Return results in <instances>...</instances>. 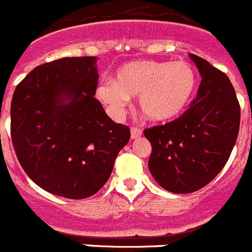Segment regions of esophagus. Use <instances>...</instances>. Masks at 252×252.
Here are the masks:
<instances>
[{
	"mask_svg": "<svg viewBox=\"0 0 252 252\" xmlns=\"http://www.w3.org/2000/svg\"><path fill=\"white\" fill-rule=\"evenodd\" d=\"M143 135V130L139 127H131V139L135 140V139H139V137Z\"/></svg>",
	"mask_w": 252,
	"mask_h": 252,
	"instance_id": "obj_1",
	"label": "esophagus"
}]
</instances>
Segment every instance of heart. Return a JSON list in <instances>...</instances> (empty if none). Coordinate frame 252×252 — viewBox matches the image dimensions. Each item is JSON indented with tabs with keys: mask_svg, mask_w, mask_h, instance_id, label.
<instances>
[{
	"mask_svg": "<svg viewBox=\"0 0 252 252\" xmlns=\"http://www.w3.org/2000/svg\"><path fill=\"white\" fill-rule=\"evenodd\" d=\"M196 72L185 61H134L118 68L116 80L104 79L96 95L115 115H122L131 96L152 122H168L181 116L196 89Z\"/></svg>",
	"mask_w": 252,
	"mask_h": 252,
	"instance_id": "b5f03b06",
	"label": "heart"
}]
</instances>
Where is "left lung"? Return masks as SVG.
Wrapping results in <instances>:
<instances>
[{"label":"left lung","mask_w":252,"mask_h":252,"mask_svg":"<svg viewBox=\"0 0 252 252\" xmlns=\"http://www.w3.org/2000/svg\"><path fill=\"white\" fill-rule=\"evenodd\" d=\"M201 75L196 98L175 121L144 130L152 144L149 171L159 186L190 193L225 165L240 130V103L228 76L190 53Z\"/></svg>","instance_id":"8db88e82"}]
</instances>
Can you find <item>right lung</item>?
Segmentation results:
<instances>
[{"instance_id": "1", "label": "right lung", "mask_w": 252, "mask_h": 252, "mask_svg": "<svg viewBox=\"0 0 252 252\" xmlns=\"http://www.w3.org/2000/svg\"><path fill=\"white\" fill-rule=\"evenodd\" d=\"M98 79L96 57H63L30 71L14 92V149L32 181L53 195L98 192L130 140V128L94 98Z\"/></svg>"}]
</instances>
